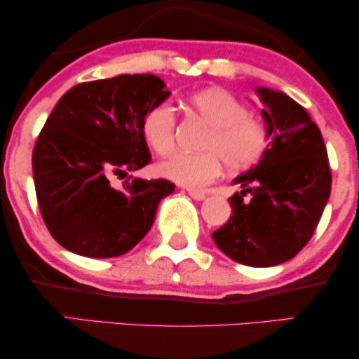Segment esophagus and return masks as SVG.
<instances>
[{
  "mask_svg": "<svg viewBox=\"0 0 359 359\" xmlns=\"http://www.w3.org/2000/svg\"><path fill=\"white\" fill-rule=\"evenodd\" d=\"M188 194L191 196V198L196 199V201H203L205 198V194L203 193V191H196V189H188Z\"/></svg>",
  "mask_w": 359,
  "mask_h": 359,
  "instance_id": "obj_1",
  "label": "esophagus"
}]
</instances>
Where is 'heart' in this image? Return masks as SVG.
<instances>
[{
    "mask_svg": "<svg viewBox=\"0 0 359 359\" xmlns=\"http://www.w3.org/2000/svg\"><path fill=\"white\" fill-rule=\"evenodd\" d=\"M188 107L209 132L201 142V154H175L158 165L163 178L191 189L204 188L222 173H240L257 166L271 144V132L263 121L224 88H210L188 97ZM142 135L151 150L166 155L175 147L176 114L168 102H158L145 112Z\"/></svg>",
    "mask_w": 359,
    "mask_h": 359,
    "instance_id": "b5f03b06",
    "label": "heart"
}]
</instances>
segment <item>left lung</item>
Masks as SVG:
<instances>
[{"instance_id": "left-lung-1", "label": "left lung", "mask_w": 359, "mask_h": 359, "mask_svg": "<svg viewBox=\"0 0 359 359\" xmlns=\"http://www.w3.org/2000/svg\"><path fill=\"white\" fill-rule=\"evenodd\" d=\"M273 142L240 175L229 222L212 238L233 262L274 266L296 257L316 232L332 189L327 147L306 109L284 93L258 88Z\"/></svg>"}]
</instances>
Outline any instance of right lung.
I'll list each match as a JSON object with an SVG mask.
<instances>
[{"label": "right lung", "instance_id": "add662e5", "mask_svg": "<svg viewBox=\"0 0 359 359\" xmlns=\"http://www.w3.org/2000/svg\"><path fill=\"white\" fill-rule=\"evenodd\" d=\"M170 96L155 75H119L73 86L43 124L32 151L37 204L63 248L90 258L121 257L149 232L168 180L116 175L151 161L142 119Z\"/></svg>", "mask_w": 359, "mask_h": 359}]
</instances>
